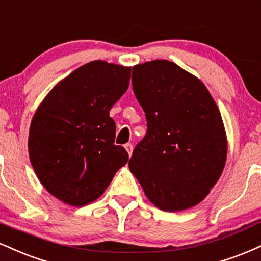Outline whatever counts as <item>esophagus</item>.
Listing matches in <instances>:
<instances>
[{"instance_id": "obj_1", "label": "esophagus", "mask_w": 261, "mask_h": 261, "mask_svg": "<svg viewBox=\"0 0 261 261\" xmlns=\"http://www.w3.org/2000/svg\"><path fill=\"white\" fill-rule=\"evenodd\" d=\"M125 149L127 150L128 155H131V153H133V149H134V146L131 143H126L125 144Z\"/></svg>"}]
</instances>
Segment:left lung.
<instances>
[{"instance_id": "left-lung-1", "label": "left lung", "mask_w": 261, "mask_h": 261, "mask_svg": "<svg viewBox=\"0 0 261 261\" xmlns=\"http://www.w3.org/2000/svg\"><path fill=\"white\" fill-rule=\"evenodd\" d=\"M133 90L147 133L128 168L159 209L192 208L218 182L227 155L215 100L202 81L166 59L133 67Z\"/></svg>"}]
</instances>
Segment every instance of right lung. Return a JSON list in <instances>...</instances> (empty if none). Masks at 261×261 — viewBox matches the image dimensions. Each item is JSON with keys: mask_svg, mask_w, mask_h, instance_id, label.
<instances>
[{"mask_svg": "<svg viewBox=\"0 0 261 261\" xmlns=\"http://www.w3.org/2000/svg\"><path fill=\"white\" fill-rule=\"evenodd\" d=\"M131 68L93 61L53 87L31 120L29 156L52 196L84 206L103 194L128 161L114 144L109 111L126 92Z\"/></svg>", "mask_w": 261, "mask_h": 261, "instance_id": "1", "label": "right lung"}]
</instances>
